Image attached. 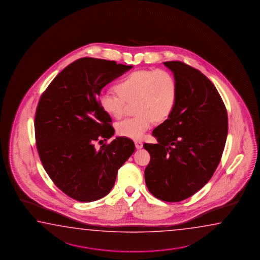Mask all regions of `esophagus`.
Listing matches in <instances>:
<instances>
[{
    "label": "esophagus",
    "mask_w": 260,
    "mask_h": 260,
    "mask_svg": "<svg viewBox=\"0 0 260 260\" xmlns=\"http://www.w3.org/2000/svg\"><path fill=\"white\" fill-rule=\"evenodd\" d=\"M135 145H136V148H138V149L143 148V143L140 142V141H136Z\"/></svg>",
    "instance_id": "1"
}]
</instances>
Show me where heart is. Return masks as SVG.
<instances>
[{
    "label": "heart",
    "mask_w": 260,
    "mask_h": 260,
    "mask_svg": "<svg viewBox=\"0 0 260 260\" xmlns=\"http://www.w3.org/2000/svg\"><path fill=\"white\" fill-rule=\"evenodd\" d=\"M117 92L102 91L100 106L108 115L119 119L125 110V102H135L133 117L116 124L118 135L134 140L141 139L155 120L162 121L173 112L177 98V83L166 70L142 69L134 71L118 82Z\"/></svg>",
    "instance_id": "1"
}]
</instances>
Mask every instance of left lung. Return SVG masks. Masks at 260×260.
<instances>
[{
	"label": "left lung",
	"mask_w": 260,
	"mask_h": 260,
	"mask_svg": "<svg viewBox=\"0 0 260 260\" xmlns=\"http://www.w3.org/2000/svg\"><path fill=\"white\" fill-rule=\"evenodd\" d=\"M177 83L168 119L153 130L157 144H144L150 155L145 170L149 192L166 202L188 199L202 188L219 165L228 134V115L212 82L179 61H165Z\"/></svg>",
	"instance_id": "left-lung-1"
}]
</instances>
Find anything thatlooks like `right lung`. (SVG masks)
Returning a JSON list of instances; mask_svg holds the SVG:
<instances>
[{
	"instance_id": "add662e5",
	"label": "right lung",
	"mask_w": 260,
	"mask_h": 260,
	"mask_svg": "<svg viewBox=\"0 0 260 260\" xmlns=\"http://www.w3.org/2000/svg\"><path fill=\"white\" fill-rule=\"evenodd\" d=\"M132 66L85 57L66 67L41 95L35 114L41 163L58 188L80 202L102 199L112 190L119 169L135 151L127 138L94 143L114 135L112 119L100 106L102 88Z\"/></svg>"
}]
</instances>
